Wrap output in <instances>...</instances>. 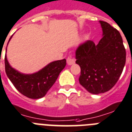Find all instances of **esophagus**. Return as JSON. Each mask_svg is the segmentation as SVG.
Segmentation results:
<instances>
[{"mask_svg":"<svg viewBox=\"0 0 132 132\" xmlns=\"http://www.w3.org/2000/svg\"><path fill=\"white\" fill-rule=\"evenodd\" d=\"M66 60H67V64L68 65H72L75 63V59L72 56H69L68 57Z\"/></svg>","mask_w":132,"mask_h":132,"instance_id":"obj_1","label":"esophagus"}]
</instances>
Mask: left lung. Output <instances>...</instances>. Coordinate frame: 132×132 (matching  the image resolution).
Segmentation results:
<instances>
[{"label": "left lung", "mask_w": 132, "mask_h": 132, "mask_svg": "<svg viewBox=\"0 0 132 132\" xmlns=\"http://www.w3.org/2000/svg\"><path fill=\"white\" fill-rule=\"evenodd\" d=\"M103 36L95 44L88 40L76 51V63L80 66V84L89 92L104 93L114 86L126 64V52L118 30L100 20Z\"/></svg>", "instance_id": "1"}]
</instances>
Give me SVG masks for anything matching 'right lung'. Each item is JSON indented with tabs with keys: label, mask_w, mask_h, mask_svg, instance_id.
I'll use <instances>...</instances> for the list:
<instances>
[{
	"label": "right lung",
	"mask_w": 132,
	"mask_h": 132,
	"mask_svg": "<svg viewBox=\"0 0 132 132\" xmlns=\"http://www.w3.org/2000/svg\"><path fill=\"white\" fill-rule=\"evenodd\" d=\"M12 38L11 36L9 40ZM9 43V42H8ZM5 72L9 80L19 92L32 99L44 97L53 86L66 64V59L52 62L38 72L24 74L12 68L4 57Z\"/></svg>",
	"instance_id": "right-lung-1"
}]
</instances>
